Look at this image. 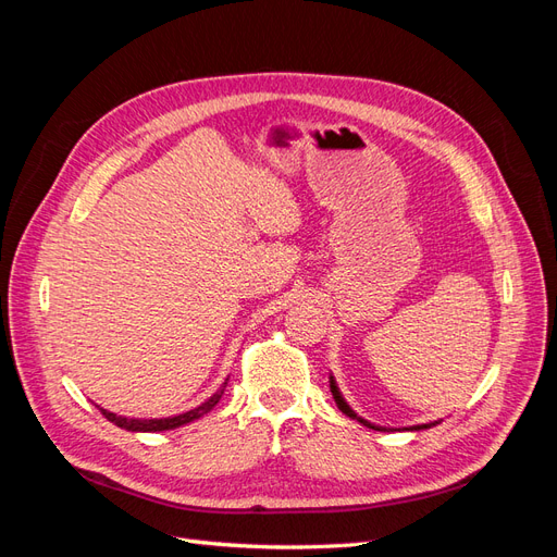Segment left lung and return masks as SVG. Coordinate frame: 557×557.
Masks as SVG:
<instances>
[{
  "label": "left lung",
  "instance_id": "8db88e82",
  "mask_svg": "<svg viewBox=\"0 0 557 557\" xmlns=\"http://www.w3.org/2000/svg\"><path fill=\"white\" fill-rule=\"evenodd\" d=\"M330 391H332V397H334V401H336V407H339V411H344L348 418H356L358 423H362L364 428H369V430H383L385 432V428H379V425H374V423H369V420H364V418H360L356 411H352L348 404H346V399L342 397V393H339V387H336V383H334V376H330ZM436 423H425V425H413V428H407V430H428V428H434Z\"/></svg>",
  "mask_w": 557,
  "mask_h": 557
}]
</instances>
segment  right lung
<instances>
[{"label": "right lung", "mask_w": 557, "mask_h": 557, "mask_svg": "<svg viewBox=\"0 0 557 557\" xmlns=\"http://www.w3.org/2000/svg\"><path fill=\"white\" fill-rule=\"evenodd\" d=\"M225 385H227V381L218 387V391L207 399V401H201L197 409H190V411H185V413H178V416H172V418H125V416H115V413H111V411H107V409H99L102 411V416L107 418V420H111L113 425H117V428H123V430H129V432H164V430H174V428H181V425H188V423H193V420H197V418H201L205 413H209L218 401H221V397H223V393H225Z\"/></svg>", "instance_id": "1"}]
</instances>
